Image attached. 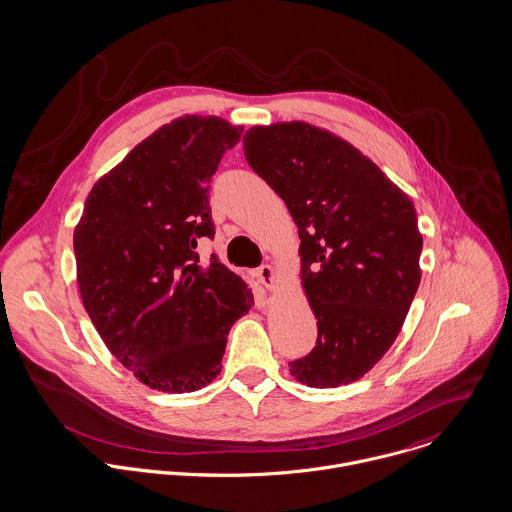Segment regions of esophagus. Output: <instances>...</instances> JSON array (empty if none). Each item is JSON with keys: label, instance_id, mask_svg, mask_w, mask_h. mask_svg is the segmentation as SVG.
<instances>
[{"label": "esophagus", "instance_id": "obj_1", "mask_svg": "<svg viewBox=\"0 0 512 512\" xmlns=\"http://www.w3.org/2000/svg\"><path fill=\"white\" fill-rule=\"evenodd\" d=\"M255 277L257 281L265 287V289H273L275 287V271L271 265H261L257 271H255Z\"/></svg>", "mask_w": 512, "mask_h": 512}]
</instances>
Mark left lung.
<instances>
[{
    "mask_svg": "<svg viewBox=\"0 0 512 512\" xmlns=\"http://www.w3.org/2000/svg\"><path fill=\"white\" fill-rule=\"evenodd\" d=\"M243 150L299 227L318 338L289 370L310 388L356 382L398 338L421 281L413 204L360 150L307 122L255 126Z\"/></svg>",
    "mask_w": 512,
    "mask_h": 512,
    "instance_id": "left-lung-1",
    "label": "left lung"
}]
</instances>
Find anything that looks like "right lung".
<instances>
[{
  "label": "right lung",
  "mask_w": 512,
  "mask_h": 512,
  "mask_svg": "<svg viewBox=\"0 0 512 512\" xmlns=\"http://www.w3.org/2000/svg\"><path fill=\"white\" fill-rule=\"evenodd\" d=\"M243 128L182 116L158 128L91 190L73 247L81 299L106 348L152 390L196 392L217 378L251 289L211 255L209 182Z\"/></svg>",
  "instance_id": "1"
}]
</instances>
